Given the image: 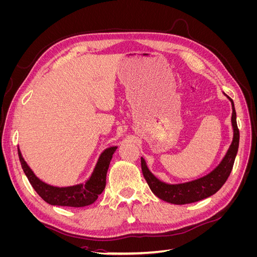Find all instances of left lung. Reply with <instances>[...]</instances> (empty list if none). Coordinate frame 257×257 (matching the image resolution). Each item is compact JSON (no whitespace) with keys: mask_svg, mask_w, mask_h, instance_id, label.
<instances>
[{"mask_svg":"<svg viewBox=\"0 0 257 257\" xmlns=\"http://www.w3.org/2000/svg\"><path fill=\"white\" fill-rule=\"evenodd\" d=\"M228 99L230 100L232 108L231 125L232 131H234V136H232L231 145L229 146L225 157L211 173L193 181L178 184H169L161 181L160 179L155 177L150 172L149 168H148L144 158H142L143 174L154 195H157L159 198L170 204L185 205L195 203V201L205 199L213 195L226 182L227 178L231 173L232 166H234V162L239 147V130L237 126L235 105L230 97H228Z\"/></svg>","mask_w":257,"mask_h":257,"instance_id":"8db88e82","label":"left lung"}]
</instances>
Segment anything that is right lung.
Wrapping results in <instances>:
<instances>
[{
	"label": "right lung",
	"mask_w": 257,
	"mask_h": 257,
	"mask_svg": "<svg viewBox=\"0 0 257 257\" xmlns=\"http://www.w3.org/2000/svg\"><path fill=\"white\" fill-rule=\"evenodd\" d=\"M116 146L107 148L100 154L96 163V166L93 170L89 180L85 183H80L73 186H65L59 188L45 183L40 178H37L33 170L27 164L25 159L18 148V155L21 163L23 172L28 177L31 185L36 193L40 195L46 203L52 206H65V207H84L94 203L99 194L105 189L106 175L108 167H109L112 155L116 150Z\"/></svg>",
	"instance_id": "add662e5"
}]
</instances>
